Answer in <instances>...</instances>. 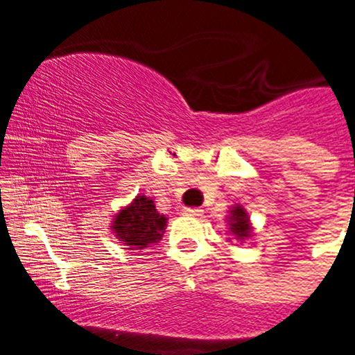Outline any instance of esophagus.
Masks as SVG:
<instances>
[{
    "mask_svg": "<svg viewBox=\"0 0 355 355\" xmlns=\"http://www.w3.org/2000/svg\"><path fill=\"white\" fill-rule=\"evenodd\" d=\"M182 213L187 214V216H200L204 211L200 209V207H184V209H182Z\"/></svg>",
    "mask_w": 355,
    "mask_h": 355,
    "instance_id": "obj_1",
    "label": "esophagus"
}]
</instances>
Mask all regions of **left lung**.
Masks as SVG:
<instances>
[{
	"instance_id": "left-lung-1",
	"label": "left lung",
	"mask_w": 355,
	"mask_h": 355,
	"mask_svg": "<svg viewBox=\"0 0 355 355\" xmlns=\"http://www.w3.org/2000/svg\"><path fill=\"white\" fill-rule=\"evenodd\" d=\"M228 225H230V232L239 239V241H244V239H247L250 235L249 218H247V213L242 206H237L232 209Z\"/></svg>"
}]
</instances>
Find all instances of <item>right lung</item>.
<instances>
[{
    "label": "right lung",
    "instance_id": "right-lung-1",
    "mask_svg": "<svg viewBox=\"0 0 355 355\" xmlns=\"http://www.w3.org/2000/svg\"><path fill=\"white\" fill-rule=\"evenodd\" d=\"M166 227V218L155 207V200L137 196L130 206L123 207L114 216L113 230L128 249H144L161 241Z\"/></svg>",
    "mask_w": 355,
    "mask_h": 355
}]
</instances>
